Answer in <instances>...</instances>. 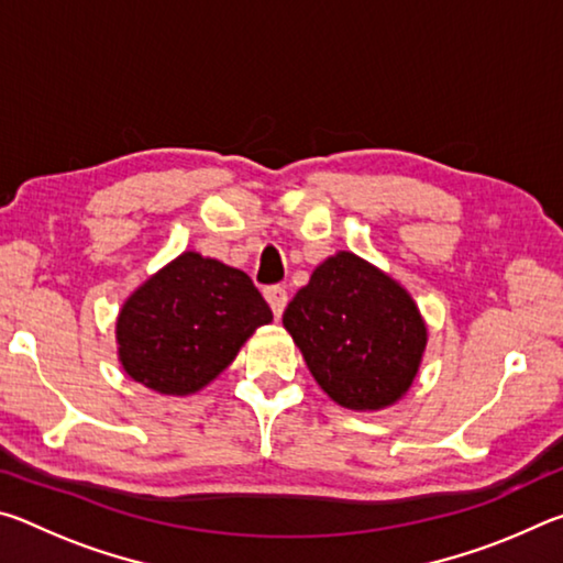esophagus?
Instances as JSON below:
<instances>
[{"mask_svg": "<svg viewBox=\"0 0 563 563\" xmlns=\"http://www.w3.org/2000/svg\"><path fill=\"white\" fill-rule=\"evenodd\" d=\"M265 300H268L273 316L280 318L285 305H288V292H285V288H280V285H271V288H265Z\"/></svg>", "mask_w": 563, "mask_h": 563, "instance_id": "obj_1", "label": "esophagus"}]
</instances>
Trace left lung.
<instances>
[{
  "instance_id": "obj_1",
  "label": "left lung",
  "mask_w": 563,
  "mask_h": 563,
  "mask_svg": "<svg viewBox=\"0 0 563 563\" xmlns=\"http://www.w3.org/2000/svg\"><path fill=\"white\" fill-rule=\"evenodd\" d=\"M283 325L322 393L357 412L402 399L427 347L409 292L347 251L312 271L285 308Z\"/></svg>"
}]
</instances>
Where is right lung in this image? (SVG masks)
I'll return each mask as SVG.
<instances>
[{
  "mask_svg": "<svg viewBox=\"0 0 563 563\" xmlns=\"http://www.w3.org/2000/svg\"><path fill=\"white\" fill-rule=\"evenodd\" d=\"M273 312L243 271L186 251L123 302L117 320L126 375L161 395H194L235 360Z\"/></svg>",
  "mask_w": 563,
  "mask_h": 563,
  "instance_id": "add662e5",
  "label": "right lung"
}]
</instances>
